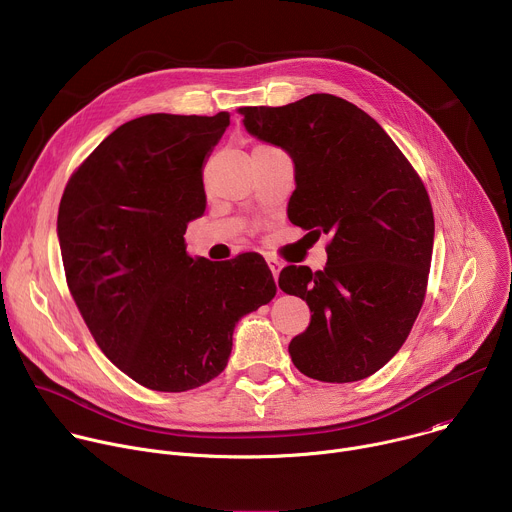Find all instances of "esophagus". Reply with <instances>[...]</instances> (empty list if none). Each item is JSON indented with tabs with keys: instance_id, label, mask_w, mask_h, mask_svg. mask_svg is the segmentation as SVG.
<instances>
[{
	"instance_id": "34e87169",
	"label": "esophagus",
	"mask_w": 512,
	"mask_h": 512,
	"mask_svg": "<svg viewBox=\"0 0 512 512\" xmlns=\"http://www.w3.org/2000/svg\"><path fill=\"white\" fill-rule=\"evenodd\" d=\"M267 265H269V269H271V273H273V279L277 281V277H279V271H281L283 263H281V261H277V259H273V257H269V259H267Z\"/></svg>"
}]
</instances>
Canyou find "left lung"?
Wrapping results in <instances>:
<instances>
[{
  "label": "left lung",
  "mask_w": 512,
  "mask_h": 512,
  "mask_svg": "<svg viewBox=\"0 0 512 512\" xmlns=\"http://www.w3.org/2000/svg\"><path fill=\"white\" fill-rule=\"evenodd\" d=\"M239 111L253 137L294 162L289 221L330 237L322 271L279 273V287L312 312L289 356L316 381L367 379L403 346L425 298L435 231L427 190L385 129L340 97Z\"/></svg>",
  "instance_id": "left-lung-1"
}]
</instances>
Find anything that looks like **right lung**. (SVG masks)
I'll return each mask as SVG.
<instances>
[{"label":"right lung","instance_id":"right-lung-1","mask_svg":"<svg viewBox=\"0 0 512 512\" xmlns=\"http://www.w3.org/2000/svg\"><path fill=\"white\" fill-rule=\"evenodd\" d=\"M231 123L152 113L107 135L58 208L66 283L95 342L135 383L196 389L227 367L237 322L275 296L257 253L212 263L186 253L204 214V164Z\"/></svg>","mask_w":512,"mask_h":512}]
</instances>
